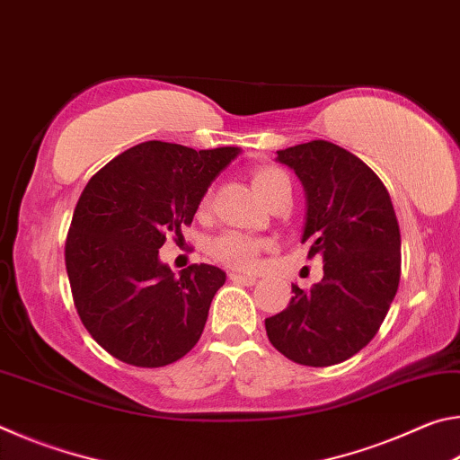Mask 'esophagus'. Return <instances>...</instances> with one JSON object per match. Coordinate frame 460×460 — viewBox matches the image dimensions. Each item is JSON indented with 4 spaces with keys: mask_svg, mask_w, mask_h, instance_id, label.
Returning a JSON list of instances; mask_svg holds the SVG:
<instances>
[{
    "mask_svg": "<svg viewBox=\"0 0 460 460\" xmlns=\"http://www.w3.org/2000/svg\"><path fill=\"white\" fill-rule=\"evenodd\" d=\"M229 279L233 284L253 286L255 282H258V276H247V274H237V271H229Z\"/></svg>",
    "mask_w": 460,
    "mask_h": 460,
    "instance_id": "esophagus-1",
    "label": "esophagus"
}]
</instances>
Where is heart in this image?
I'll list each match as a JSON object with an SVG mask.
<instances>
[{"label": "heart", "instance_id": "heart-1", "mask_svg": "<svg viewBox=\"0 0 460 460\" xmlns=\"http://www.w3.org/2000/svg\"><path fill=\"white\" fill-rule=\"evenodd\" d=\"M252 184L261 200H266L271 192L282 184H288V178L282 170L271 166H260L252 170ZM207 202V200H205ZM268 247V241L243 235V233L229 231L217 237L211 243V253L217 261L235 270H253L261 249Z\"/></svg>", "mask_w": 460, "mask_h": 460}]
</instances>
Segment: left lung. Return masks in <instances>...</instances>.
Wrapping results in <instances>:
<instances>
[{
    "mask_svg": "<svg viewBox=\"0 0 460 460\" xmlns=\"http://www.w3.org/2000/svg\"><path fill=\"white\" fill-rule=\"evenodd\" d=\"M305 184L308 258L324 276L292 286L282 313L266 318L271 345L294 363L329 367L376 337L400 284V225L379 176L337 144L313 139L278 152Z\"/></svg>",
    "mask_w": 460,
    "mask_h": 460,
    "instance_id": "8db88e82",
    "label": "left lung"
}]
</instances>
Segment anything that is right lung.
I'll return each mask as SVG.
<instances>
[{
    "label": "right lung",
    "instance_id": "1",
    "mask_svg": "<svg viewBox=\"0 0 460 460\" xmlns=\"http://www.w3.org/2000/svg\"><path fill=\"white\" fill-rule=\"evenodd\" d=\"M239 147L192 150L160 139L129 147L91 178L76 202L65 263L81 323L109 355L164 367L197 345L225 271L158 260L182 237L215 176Z\"/></svg>",
    "mask_w": 460,
    "mask_h": 460
}]
</instances>
